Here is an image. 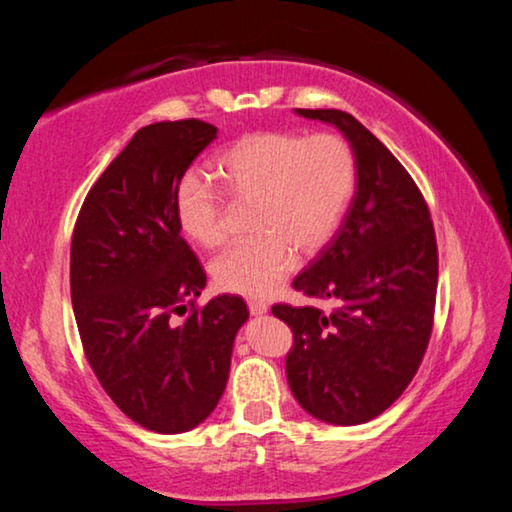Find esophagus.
Returning a JSON list of instances; mask_svg holds the SVG:
<instances>
[{"mask_svg": "<svg viewBox=\"0 0 512 512\" xmlns=\"http://www.w3.org/2000/svg\"><path fill=\"white\" fill-rule=\"evenodd\" d=\"M248 309L253 316H262L268 311V305L264 300H248Z\"/></svg>", "mask_w": 512, "mask_h": 512, "instance_id": "34e87169", "label": "esophagus"}]
</instances>
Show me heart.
I'll return each mask as SVG.
<instances>
[{
  "label": "heart",
  "mask_w": 512,
  "mask_h": 512,
  "mask_svg": "<svg viewBox=\"0 0 512 512\" xmlns=\"http://www.w3.org/2000/svg\"><path fill=\"white\" fill-rule=\"evenodd\" d=\"M214 176L230 203L253 205L257 232L214 259L223 291L262 298L284 282L300 255H316L334 237L357 185V158L336 133L259 131L241 137L214 160ZM220 192L196 173L180 180L173 221L196 246L228 239L230 214Z\"/></svg>",
  "instance_id": "b5f03b06"
}]
</instances>
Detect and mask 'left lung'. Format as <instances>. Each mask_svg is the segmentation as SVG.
I'll return each instance as SVG.
<instances>
[{"label": "left lung", "mask_w": 512, "mask_h": 512, "mask_svg": "<svg viewBox=\"0 0 512 512\" xmlns=\"http://www.w3.org/2000/svg\"><path fill=\"white\" fill-rule=\"evenodd\" d=\"M334 124L357 158V192L332 241L293 289L334 307L273 305L293 332L287 379L314 418L352 427L384 413L431 339L438 246L427 201L400 160L343 110L298 108Z\"/></svg>", "instance_id": "8db88e82"}]
</instances>
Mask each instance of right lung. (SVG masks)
<instances>
[{"instance_id": "add662e5", "label": "right lung", "mask_w": 512, "mask_h": 512, "mask_svg": "<svg viewBox=\"0 0 512 512\" xmlns=\"http://www.w3.org/2000/svg\"><path fill=\"white\" fill-rule=\"evenodd\" d=\"M214 140L201 119L140 128L74 225L69 289L85 359L110 400L155 433L189 431L214 411L248 320L239 296L196 305L205 271L173 221L180 180Z\"/></svg>"}]
</instances>
